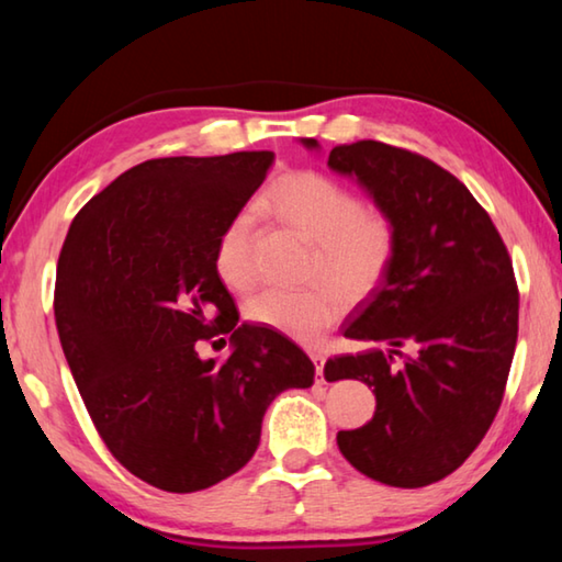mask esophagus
<instances>
[{
  "label": "esophagus",
  "mask_w": 562,
  "mask_h": 562,
  "mask_svg": "<svg viewBox=\"0 0 562 562\" xmlns=\"http://www.w3.org/2000/svg\"><path fill=\"white\" fill-rule=\"evenodd\" d=\"M310 359L315 361V372L322 382V374H325V355H322V351H310Z\"/></svg>",
  "instance_id": "esophagus-1"
}]
</instances>
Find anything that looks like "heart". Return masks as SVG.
Here are the masks:
<instances>
[{
  "label": "heart",
  "mask_w": 562,
  "mask_h": 562,
  "mask_svg": "<svg viewBox=\"0 0 562 562\" xmlns=\"http://www.w3.org/2000/svg\"><path fill=\"white\" fill-rule=\"evenodd\" d=\"M260 213L278 217L317 245L312 280L335 284L347 297H364L392 268L396 225L379 207H369L347 186L319 170H292L280 176L255 203ZM213 265L221 282L233 292H247L258 280L255 268V221L237 213L215 243ZM345 310L329 288L304 292L262 290L247 302L245 315L297 341H317Z\"/></svg>",
  "instance_id": "b5f03b06"
}]
</instances>
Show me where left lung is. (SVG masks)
<instances>
[{"mask_svg":"<svg viewBox=\"0 0 562 562\" xmlns=\"http://www.w3.org/2000/svg\"><path fill=\"white\" fill-rule=\"evenodd\" d=\"M327 166L396 225L392 268L345 322V337L372 347L325 364L327 382L359 379L376 396L372 422L337 434L339 451L386 486H429L469 459L501 406L518 339L508 250L471 190L429 158L357 140ZM402 346L417 351L396 368Z\"/></svg>","mask_w":562,"mask_h":562,"instance_id":"obj_1","label":"left lung"}]
</instances>
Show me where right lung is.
<instances>
[{"mask_svg":"<svg viewBox=\"0 0 562 562\" xmlns=\"http://www.w3.org/2000/svg\"><path fill=\"white\" fill-rule=\"evenodd\" d=\"M272 150L154 158L74 217L54 317L74 382L116 461L160 491L193 493L240 471L262 416L315 364L280 331L237 325L213 265L223 227L272 166ZM232 335L225 362L200 341Z\"/></svg>","mask_w":562,"mask_h":562,"instance_id":"1","label":"right lung"}]
</instances>
